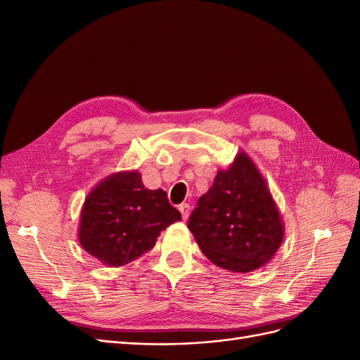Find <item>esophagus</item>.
I'll return each mask as SVG.
<instances>
[{
    "label": "esophagus",
    "mask_w": 360,
    "mask_h": 360,
    "mask_svg": "<svg viewBox=\"0 0 360 360\" xmlns=\"http://www.w3.org/2000/svg\"><path fill=\"white\" fill-rule=\"evenodd\" d=\"M179 210H180L183 220H186V219L189 217V213H191V205H189V204H181V205H179Z\"/></svg>",
    "instance_id": "1"
}]
</instances>
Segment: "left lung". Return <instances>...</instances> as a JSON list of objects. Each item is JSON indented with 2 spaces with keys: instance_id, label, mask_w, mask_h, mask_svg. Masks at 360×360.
I'll use <instances>...</instances> for the list:
<instances>
[{
  "instance_id": "8db88e82",
  "label": "left lung",
  "mask_w": 360,
  "mask_h": 360,
  "mask_svg": "<svg viewBox=\"0 0 360 360\" xmlns=\"http://www.w3.org/2000/svg\"><path fill=\"white\" fill-rule=\"evenodd\" d=\"M188 228L212 262L232 272L262 268L276 256L284 223L266 181L241 150L228 169H219Z\"/></svg>"
}]
</instances>
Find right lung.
Here are the masks:
<instances>
[{"label": "right lung", "instance_id": "add662e5", "mask_svg": "<svg viewBox=\"0 0 360 360\" xmlns=\"http://www.w3.org/2000/svg\"><path fill=\"white\" fill-rule=\"evenodd\" d=\"M181 214L165 191L146 189L137 171H119L98 183L82 207L79 243L105 266H123L155 245Z\"/></svg>", "mask_w": 360, "mask_h": 360}]
</instances>
